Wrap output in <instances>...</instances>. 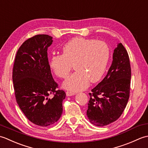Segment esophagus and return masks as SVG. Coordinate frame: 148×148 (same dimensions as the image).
<instances>
[{"instance_id": "1", "label": "esophagus", "mask_w": 148, "mask_h": 148, "mask_svg": "<svg viewBox=\"0 0 148 148\" xmlns=\"http://www.w3.org/2000/svg\"><path fill=\"white\" fill-rule=\"evenodd\" d=\"M76 95V93L69 92V91L66 92V95H67V97H70V96H72V95Z\"/></svg>"}]
</instances>
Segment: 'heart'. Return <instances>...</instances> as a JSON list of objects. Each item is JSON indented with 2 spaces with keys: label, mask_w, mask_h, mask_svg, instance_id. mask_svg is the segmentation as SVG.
Wrapping results in <instances>:
<instances>
[{
  "label": "heart",
  "mask_w": 148,
  "mask_h": 148,
  "mask_svg": "<svg viewBox=\"0 0 148 148\" xmlns=\"http://www.w3.org/2000/svg\"><path fill=\"white\" fill-rule=\"evenodd\" d=\"M63 54L54 55L50 60V67L56 76L66 78L72 67L73 74L63 83V87L72 92L85 90L90 81L100 79L110 57L109 46L102 40L83 37L72 38L62 48Z\"/></svg>",
  "instance_id": "obj_1"
}]
</instances>
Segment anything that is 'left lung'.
Masks as SVG:
<instances>
[{"instance_id":"left-lung-1","label":"left lung","mask_w":148,"mask_h":148,"mask_svg":"<svg viewBox=\"0 0 148 148\" xmlns=\"http://www.w3.org/2000/svg\"><path fill=\"white\" fill-rule=\"evenodd\" d=\"M130 79L129 56L122 44L118 43L108 74L89 93L86 115L91 123L103 127L120 117L129 99Z\"/></svg>"}]
</instances>
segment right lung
I'll list each match as a JSON object with an SVG mask.
<instances>
[{"mask_svg": "<svg viewBox=\"0 0 148 148\" xmlns=\"http://www.w3.org/2000/svg\"><path fill=\"white\" fill-rule=\"evenodd\" d=\"M53 37L36 35L25 40L16 55L12 81L16 100L29 120L40 127L57 121L62 114L64 91L56 90L48 59ZM54 94L52 99L49 94Z\"/></svg>", "mask_w": 148, "mask_h": 148, "instance_id": "add662e5", "label": "right lung"}]
</instances>
